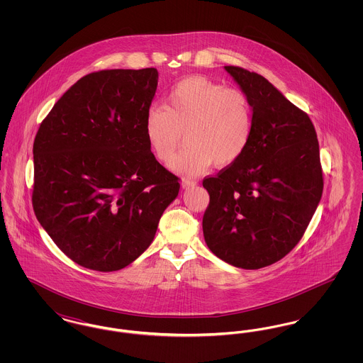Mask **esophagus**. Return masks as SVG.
Here are the masks:
<instances>
[{
    "label": "esophagus",
    "mask_w": 363,
    "mask_h": 363,
    "mask_svg": "<svg viewBox=\"0 0 363 363\" xmlns=\"http://www.w3.org/2000/svg\"><path fill=\"white\" fill-rule=\"evenodd\" d=\"M196 185H197V182H196V181H193V179H189V178H184V179L181 181V186H182L184 189L194 188Z\"/></svg>",
    "instance_id": "esophagus-1"
}]
</instances>
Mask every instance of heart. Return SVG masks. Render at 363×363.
Masks as SVG:
<instances>
[{
  "label": "heart",
  "mask_w": 363,
  "mask_h": 363,
  "mask_svg": "<svg viewBox=\"0 0 363 363\" xmlns=\"http://www.w3.org/2000/svg\"><path fill=\"white\" fill-rule=\"evenodd\" d=\"M143 128L151 152L163 163L173 157L185 130L186 145L170 169L194 175L212 163L230 166L245 154L253 133V110L242 91L191 76L169 89L163 106L148 108Z\"/></svg>",
  "instance_id": "obj_1"
}]
</instances>
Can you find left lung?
<instances>
[{
	"label": "left lung",
	"mask_w": 363,
	"mask_h": 363,
	"mask_svg": "<svg viewBox=\"0 0 363 363\" xmlns=\"http://www.w3.org/2000/svg\"><path fill=\"white\" fill-rule=\"evenodd\" d=\"M225 72L249 98L253 133L245 154L203 181L209 206L203 233L209 250L243 269L271 265L302 238L323 194L315 129L265 77Z\"/></svg>",
	"instance_id": "1"
}]
</instances>
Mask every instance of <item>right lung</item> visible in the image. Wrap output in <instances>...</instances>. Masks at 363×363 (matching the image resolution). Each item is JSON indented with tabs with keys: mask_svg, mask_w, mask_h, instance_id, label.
<instances>
[{
	"mask_svg": "<svg viewBox=\"0 0 363 363\" xmlns=\"http://www.w3.org/2000/svg\"><path fill=\"white\" fill-rule=\"evenodd\" d=\"M157 79L155 68L89 73L52 106L35 136L36 219L88 269L133 262L178 196V177L156 160L143 128Z\"/></svg>",
	"mask_w": 363,
	"mask_h": 363,
	"instance_id": "obj_1",
	"label": "right lung"
}]
</instances>
